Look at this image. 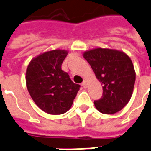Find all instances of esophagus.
Masks as SVG:
<instances>
[{
  "mask_svg": "<svg viewBox=\"0 0 151 151\" xmlns=\"http://www.w3.org/2000/svg\"><path fill=\"white\" fill-rule=\"evenodd\" d=\"M87 83H88V81H87L86 80H84V81H83V82H82V86L84 87V88H86Z\"/></svg>",
  "mask_w": 151,
  "mask_h": 151,
  "instance_id": "esophagus-1",
  "label": "esophagus"
}]
</instances>
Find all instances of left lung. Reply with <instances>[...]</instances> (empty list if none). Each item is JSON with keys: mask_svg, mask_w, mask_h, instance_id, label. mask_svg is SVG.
I'll return each instance as SVG.
<instances>
[{"mask_svg": "<svg viewBox=\"0 0 151 151\" xmlns=\"http://www.w3.org/2000/svg\"><path fill=\"white\" fill-rule=\"evenodd\" d=\"M96 78L101 82L103 93L94 106L99 112L112 114L120 111L131 98L135 73L132 61L121 50L95 48L83 53Z\"/></svg>", "mask_w": 151, "mask_h": 151, "instance_id": "8db88e82", "label": "left lung"}]
</instances>
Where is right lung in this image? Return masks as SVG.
<instances>
[{
    "label": "right lung",
    "mask_w": 151,
    "mask_h": 151,
    "mask_svg": "<svg viewBox=\"0 0 151 151\" xmlns=\"http://www.w3.org/2000/svg\"><path fill=\"white\" fill-rule=\"evenodd\" d=\"M68 54L65 50L46 51L28 65V91L37 106L50 114H62L72 106L80 86L73 83L61 65Z\"/></svg>",
    "instance_id": "right-lung-1"
}]
</instances>
